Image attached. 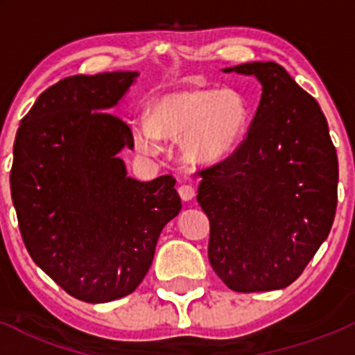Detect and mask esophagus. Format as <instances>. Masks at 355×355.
Wrapping results in <instances>:
<instances>
[{
    "mask_svg": "<svg viewBox=\"0 0 355 355\" xmlns=\"http://www.w3.org/2000/svg\"><path fill=\"white\" fill-rule=\"evenodd\" d=\"M178 194H180L182 200H192L196 198V189L191 184H182L178 187Z\"/></svg>",
    "mask_w": 355,
    "mask_h": 355,
    "instance_id": "1",
    "label": "esophagus"
}]
</instances>
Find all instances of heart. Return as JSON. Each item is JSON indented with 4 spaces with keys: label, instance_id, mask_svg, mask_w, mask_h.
<instances>
[{
    "label": "heart",
    "instance_id": "b5f03b06",
    "mask_svg": "<svg viewBox=\"0 0 355 355\" xmlns=\"http://www.w3.org/2000/svg\"><path fill=\"white\" fill-rule=\"evenodd\" d=\"M249 127V103L235 89H184L156 98L149 120L132 121V137L146 155L159 153L161 137L184 139L187 157L218 163L241 148Z\"/></svg>",
    "mask_w": 355,
    "mask_h": 355
}]
</instances>
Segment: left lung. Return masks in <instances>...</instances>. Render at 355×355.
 Wrapping results in <instances>:
<instances>
[{"mask_svg": "<svg viewBox=\"0 0 355 355\" xmlns=\"http://www.w3.org/2000/svg\"><path fill=\"white\" fill-rule=\"evenodd\" d=\"M263 85L245 141L200 171L198 200L209 218L207 256L235 292L288 287L331 230L338 159L327 118L275 62L223 68Z\"/></svg>", "mask_w": 355, "mask_h": 355, "instance_id": "left-lung-1", "label": "left lung"}]
</instances>
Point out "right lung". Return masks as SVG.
I'll return each mask as SVG.
<instances>
[{
  "mask_svg": "<svg viewBox=\"0 0 355 355\" xmlns=\"http://www.w3.org/2000/svg\"><path fill=\"white\" fill-rule=\"evenodd\" d=\"M137 71L73 75L46 89L13 144L12 199L34 263L84 302L121 299L149 271L161 230L182 209L175 178L128 177L132 130L110 113Z\"/></svg>",
  "mask_w": 355,
  "mask_h": 355,
  "instance_id": "right-lung-1",
  "label": "right lung"
}]
</instances>
